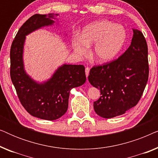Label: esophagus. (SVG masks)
I'll use <instances>...</instances> for the list:
<instances>
[{
    "mask_svg": "<svg viewBox=\"0 0 158 158\" xmlns=\"http://www.w3.org/2000/svg\"><path fill=\"white\" fill-rule=\"evenodd\" d=\"M89 72H90V68H85V75H86V77H88V75H89Z\"/></svg>",
    "mask_w": 158,
    "mask_h": 158,
    "instance_id": "esophagus-1",
    "label": "esophagus"
}]
</instances>
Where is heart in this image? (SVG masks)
<instances>
[{
    "mask_svg": "<svg viewBox=\"0 0 158 158\" xmlns=\"http://www.w3.org/2000/svg\"><path fill=\"white\" fill-rule=\"evenodd\" d=\"M126 40L127 33L122 26L103 20L86 26L82 37L73 39V46L77 55L83 56L88 53V47L96 44L93 56L97 62L106 63L119 55Z\"/></svg>",
    "mask_w": 158,
    "mask_h": 158,
    "instance_id": "b5f03b06",
    "label": "heart"
}]
</instances>
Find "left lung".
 I'll return each instance as SVG.
<instances>
[{
    "label": "left lung",
    "instance_id": "obj_1",
    "mask_svg": "<svg viewBox=\"0 0 158 158\" xmlns=\"http://www.w3.org/2000/svg\"><path fill=\"white\" fill-rule=\"evenodd\" d=\"M130 46L118 59L90 69L88 81L98 88L101 97L94 102L96 113L110 118L135 106L149 76L148 49L143 34L133 29Z\"/></svg>",
    "mask_w": 158,
    "mask_h": 158
}]
</instances>
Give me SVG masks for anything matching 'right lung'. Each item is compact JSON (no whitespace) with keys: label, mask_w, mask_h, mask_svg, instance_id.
<instances>
[{"label":"right lung","mask_w":158,"mask_h":158,"mask_svg":"<svg viewBox=\"0 0 158 158\" xmlns=\"http://www.w3.org/2000/svg\"><path fill=\"white\" fill-rule=\"evenodd\" d=\"M53 19L55 18L52 14L30 17L19 29L10 51V78L21 103L31 116L50 121L66 113L71 89L86 81L85 67L82 64H62L51 78L41 83L26 73L23 60L26 36L42 27L53 25Z\"/></svg>","instance_id":"add662e5"}]
</instances>
